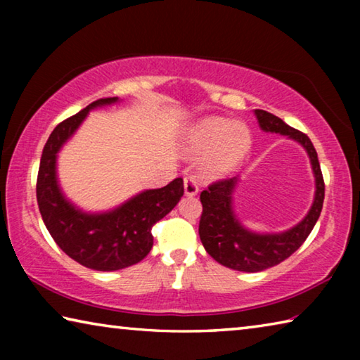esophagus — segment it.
Returning <instances> with one entry per match:
<instances>
[{
  "label": "esophagus",
  "instance_id": "34e87169",
  "mask_svg": "<svg viewBox=\"0 0 360 360\" xmlns=\"http://www.w3.org/2000/svg\"><path fill=\"white\" fill-rule=\"evenodd\" d=\"M184 192L187 197H195L198 193V184L192 176H186L184 178Z\"/></svg>",
  "mask_w": 360,
  "mask_h": 360
}]
</instances>
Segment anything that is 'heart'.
<instances>
[{
    "instance_id": "b5f03b06",
    "label": "heart",
    "mask_w": 360,
    "mask_h": 360,
    "mask_svg": "<svg viewBox=\"0 0 360 360\" xmlns=\"http://www.w3.org/2000/svg\"><path fill=\"white\" fill-rule=\"evenodd\" d=\"M251 136L245 125L222 117H206L188 127L184 146L188 154H206L203 173L222 178L233 172L246 155Z\"/></svg>"
}]
</instances>
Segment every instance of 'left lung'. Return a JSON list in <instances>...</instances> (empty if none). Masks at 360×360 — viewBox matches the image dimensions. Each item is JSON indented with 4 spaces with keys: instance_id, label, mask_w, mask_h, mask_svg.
<instances>
[{
    "instance_id": "8db88e82",
    "label": "left lung",
    "mask_w": 360,
    "mask_h": 360,
    "mask_svg": "<svg viewBox=\"0 0 360 360\" xmlns=\"http://www.w3.org/2000/svg\"><path fill=\"white\" fill-rule=\"evenodd\" d=\"M254 112L262 130L279 133L303 146L311 162L316 192L311 208L302 222L281 233H255L243 227L231 205L233 198L231 195L238 178L216 181L202 192L200 202L203 205V211L200 217L198 233L206 252L221 265L246 273L262 271L281 264L303 245L321 216L326 191L318 152L311 139L304 133L292 129L271 112H266L264 109H255Z\"/></svg>"
}]
</instances>
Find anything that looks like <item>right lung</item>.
I'll list each match as a JSON object with an SVG mask.
<instances>
[{"mask_svg":"<svg viewBox=\"0 0 360 360\" xmlns=\"http://www.w3.org/2000/svg\"><path fill=\"white\" fill-rule=\"evenodd\" d=\"M117 96L100 98L58 124L42 149L36 198L49 233L72 260L98 271L122 270L149 254L152 227L165 217L184 195V182L176 178L162 188H150L106 212H84L72 205L57 179V154L75 135L89 111L117 103Z\"/></svg>","mask_w":360,"mask_h":360,"instance_id":"right-lung-1","label":"right lung"}]
</instances>
